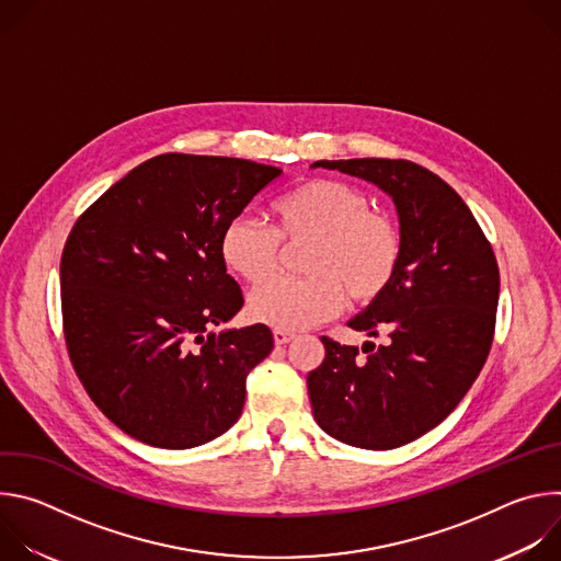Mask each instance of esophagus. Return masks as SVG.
<instances>
[{
    "instance_id": "34e87169",
    "label": "esophagus",
    "mask_w": 561,
    "mask_h": 561,
    "mask_svg": "<svg viewBox=\"0 0 561 561\" xmlns=\"http://www.w3.org/2000/svg\"><path fill=\"white\" fill-rule=\"evenodd\" d=\"M273 340H275V344H277V346H282V344L293 342V340H295V333H290V331H282V329H275V331H273Z\"/></svg>"
}]
</instances>
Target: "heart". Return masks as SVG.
I'll list each match as a JSON object with an SVG mask.
<instances>
[{
    "mask_svg": "<svg viewBox=\"0 0 561 561\" xmlns=\"http://www.w3.org/2000/svg\"><path fill=\"white\" fill-rule=\"evenodd\" d=\"M273 228L253 217L226 224L219 255L228 271L257 284L268 277L284 244L308 247L301 253L306 277H273L249 297L260 324L301 331L333 317L344 297L370 304L392 284L404 242L397 221L355 186L337 180H306L273 204Z\"/></svg>",
    "mask_w": 561,
    "mask_h": 561,
    "instance_id": "obj_1",
    "label": "heart"
}]
</instances>
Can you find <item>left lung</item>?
Returning a JSON list of instances; mask_svg holds the SVG:
<instances>
[{"label": "left lung", "mask_w": 561, "mask_h": 561, "mask_svg": "<svg viewBox=\"0 0 561 561\" xmlns=\"http://www.w3.org/2000/svg\"><path fill=\"white\" fill-rule=\"evenodd\" d=\"M386 191L404 253L388 290L348 327L388 344L344 346L322 337L324 362L308 373L312 417L331 437L368 450L404 446L450 415L493 346L500 268L463 199L409 159L314 162Z\"/></svg>", "instance_id": "1"}]
</instances>
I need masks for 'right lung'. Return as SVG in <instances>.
<instances>
[{
    "label": "right lung",
    "mask_w": 561,
    "mask_h": 561,
    "mask_svg": "<svg viewBox=\"0 0 561 561\" xmlns=\"http://www.w3.org/2000/svg\"><path fill=\"white\" fill-rule=\"evenodd\" d=\"M282 169L167 152L133 169L75 221L61 253L70 364L95 407L157 448H193L242 415L264 324L213 333L244 306L219 239Z\"/></svg>",
    "instance_id": "right-lung-1"
}]
</instances>
